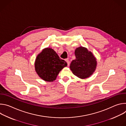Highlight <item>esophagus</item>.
I'll use <instances>...</instances> for the list:
<instances>
[{"label":"esophagus","mask_w":126,"mask_h":126,"mask_svg":"<svg viewBox=\"0 0 126 126\" xmlns=\"http://www.w3.org/2000/svg\"><path fill=\"white\" fill-rule=\"evenodd\" d=\"M66 61L67 62V65H68V66H69V63H70V61H69V60H68V59H66Z\"/></svg>","instance_id":"34e87169"}]
</instances>
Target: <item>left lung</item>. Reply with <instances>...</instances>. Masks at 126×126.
Returning a JSON list of instances; mask_svg holds the SVG:
<instances>
[{
    "mask_svg": "<svg viewBox=\"0 0 126 126\" xmlns=\"http://www.w3.org/2000/svg\"><path fill=\"white\" fill-rule=\"evenodd\" d=\"M76 59L72 60L70 66L73 73L80 78H86L91 75L97 65L96 58L87 48L79 47L75 51Z\"/></svg>",
    "mask_w": 126,
    "mask_h": 126,
    "instance_id": "1",
    "label": "left lung"
}]
</instances>
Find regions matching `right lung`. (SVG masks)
<instances>
[{
  "mask_svg": "<svg viewBox=\"0 0 126 126\" xmlns=\"http://www.w3.org/2000/svg\"><path fill=\"white\" fill-rule=\"evenodd\" d=\"M67 66V62L50 48L42 50L37 56L35 63V70L39 76L49 82L55 80L59 72Z\"/></svg>",
  "mask_w": 126,
  "mask_h": 126,
  "instance_id": "1",
  "label": "right lung"
}]
</instances>
